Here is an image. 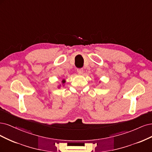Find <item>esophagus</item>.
Here are the masks:
<instances>
[{"label": "esophagus", "mask_w": 152, "mask_h": 152, "mask_svg": "<svg viewBox=\"0 0 152 152\" xmlns=\"http://www.w3.org/2000/svg\"><path fill=\"white\" fill-rule=\"evenodd\" d=\"M77 72L79 75H81V74H83V69H82V68H79V69H77Z\"/></svg>", "instance_id": "obj_1"}]
</instances>
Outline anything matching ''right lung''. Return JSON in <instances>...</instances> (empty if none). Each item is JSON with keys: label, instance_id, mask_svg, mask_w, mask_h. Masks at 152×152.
I'll return each mask as SVG.
<instances>
[{"label": "right lung", "instance_id": "add662e5", "mask_svg": "<svg viewBox=\"0 0 152 152\" xmlns=\"http://www.w3.org/2000/svg\"><path fill=\"white\" fill-rule=\"evenodd\" d=\"M62 83H65V81H62Z\"/></svg>", "mask_w": 152, "mask_h": 152}]
</instances>
